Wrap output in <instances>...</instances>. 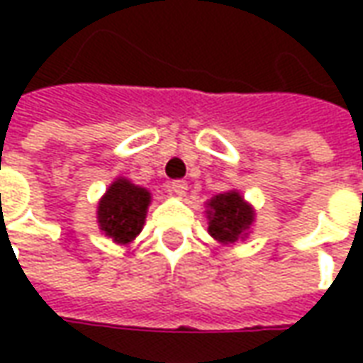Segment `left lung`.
Returning <instances> with one entry per match:
<instances>
[{"label":"left lung","instance_id":"obj_1","mask_svg":"<svg viewBox=\"0 0 363 363\" xmlns=\"http://www.w3.org/2000/svg\"><path fill=\"white\" fill-rule=\"evenodd\" d=\"M150 204V190L126 177H116L96 206L99 229L116 245H130L142 233Z\"/></svg>","mask_w":363,"mask_h":363}]
</instances>
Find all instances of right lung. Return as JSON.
Listing matches in <instances>:
<instances>
[{
	"instance_id": "1",
	"label": "right lung",
	"mask_w": 363,
	"mask_h": 363,
	"mask_svg": "<svg viewBox=\"0 0 363 363\" xmlns=\"http://www.w3.org/2000/svg\"><path fill=\"white\" fill-rule=\"evenodd\" d=\"M208 233L221 245H235L249 235L257 213L239 190H228L206 202Z\"/></svg>"
}]
</instances>
